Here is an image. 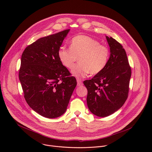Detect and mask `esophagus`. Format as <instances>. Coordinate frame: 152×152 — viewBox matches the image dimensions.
Masks as SVG:
<instances>
[{
    "instance_id": "1",
    "label": "esophagus",
    "mask_w": 152,
    "mask_h": 152,
    "mask_svg": "<svg viewBox=\"0 0 152 152\" xmlns=\"http://www.w3.org/2000/svg\"><path fill=\"white\" fill-rule=\"evenodd\" d=\"M77 86H81L82 85V82L80 79L77 78Z\"/></svg>"
}]
</instances>
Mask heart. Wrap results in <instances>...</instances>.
<instances>
[{
	"label": "heart",
	"mask_w": 152,
	"mask_h": 152,
	"mask_svg": "<svg viewBox=\"0 0 152 152\" xmlns=\"http://www.w3.org/2000/svg\"><path fill=\"white\" fill-rule=\"evenodd\" d=\"M58 58L63 66L68 69H73L77 58L80 63L73 69L72 73L78 77H84L88 74L97 75L106 67L110 56L107 46L100 44L97 39L84 35L73 37L70 48H59Z\"/></svg>",
	"instance_id": "obj_1"
}]
</instances>
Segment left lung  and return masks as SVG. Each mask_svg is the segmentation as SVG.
I'll return each mask as SVG.
<instances>
[{"instance_id": "8db88e82", "label": "left lung", "mask_w": 152, "mask_h": 152, "mask_svg": "<svg viewBox=\"0 0 152 152\" xmlns=\"http://www.w3.org/2000/svg\"><path fill=\"white\" fill-rule=\"evenodd\" d=\"M106 38L111 52L106 67L91 79L83 81L88 90V109L101 117L113 114L124 104L128 97L132 73L122 45L112 37Z\"/></svg>"}]
</instances>
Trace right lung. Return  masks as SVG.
<instances>
[{"label":"right lung","mask_w":152,"mask_h":152,"mask_svg":"<svg viewBox=\"0 0 152 152\" xmlns=\"http://www.w3.org/2000/svg\"><path fill=\"white\" fill-rule=\"evenodd\" d=\"M69 31L38 39L21 55L18 76L25 100L34 111L49 118L58 117L66 111L77 85L76 78L58 56Z\"/></svg>","instance_id":"1"}]
</instances>
